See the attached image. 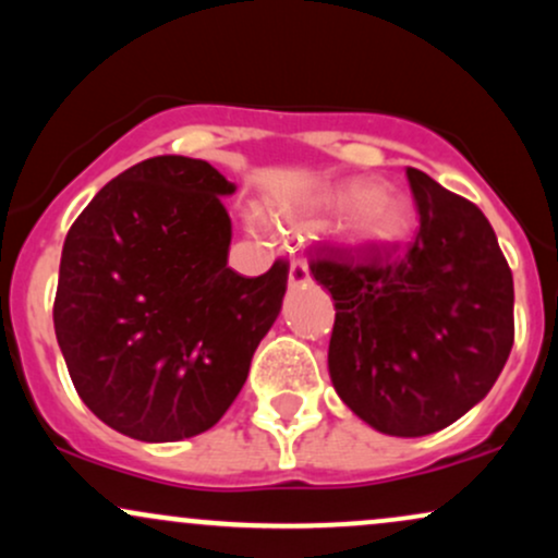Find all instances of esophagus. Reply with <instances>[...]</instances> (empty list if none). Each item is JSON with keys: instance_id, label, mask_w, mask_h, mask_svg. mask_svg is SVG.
Wrapping results in <instances>:
<instances>
[{"instance_id": "34e87169", "label": "esophagus", "mask_w": 558, "mask_h": 558, "mask_svg": "<svg viewBox=\"0 0 558 558\" xmlns=\"http://www.w3.org/2000/svg\"><path fill=\"white\" fill-rule=\"evenodd\" d=\"M310 283V265L304 259L291 262V270H288V286L301 288Z\"/></svg>"}]
</instances>
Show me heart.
I'll return each instance as SVG.
<instances>
[{"label":"heart","instance_id":"1","mask_svg":"<svg viewBox=\"0 0 558 558\" xmlns=\"http://www.w3.org/2000/svg\"><path fill=\"white\" fill-rule=\"evenodd\" d=\"M278 217L291 226H312L323 217L338 215L336 233L345 246L375 252L407 239L412 230V204L399 191L386 185H373L362 178L323 185L293 204H280ZM243 226L252 233L265 230V217L259 213L243 215Z\"/></svg>","mask_w":558,"mask_h":558}]
</instances>
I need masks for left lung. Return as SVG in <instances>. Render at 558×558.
I'll return each instance as SVG.
<instances>
[{"mask_svg": "<svg viewBox=\"0 0 558 558\" xmlns=\"http://www.w3.org/2000/svg\"><path fill=\"white\" fill-rule=\"evenodd\" d=\"M420 230L407 248L354 262L319 248L332 296L328 373L377 433L444 430L488 396L514 343V280L488 217L427 172L407 170Z\"/></svg>", "mask_w": 558, "mask_h": 558, "instance_id": "left-lung-1", "label": "left lung"}]
</instances>
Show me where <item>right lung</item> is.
<instances>
[{
  "instance_id": "1",
  "label": "right lung",
  "mask_w": 558,
  "mask_h": 558,
  "mask_svg": "<svg viewBox=\"0 0 558 558\" xmlns=\"http://www.w3.org/2000/svg\"><path fill=\"white\" fill-rule=\"evenodd\" d=\"M204 159L151 157L120 172L70 228L54 332L70 380L112 430L144 444L220 422L280 315L288 267H228L233 196Z\"/></svg>"
}]
</instances>
